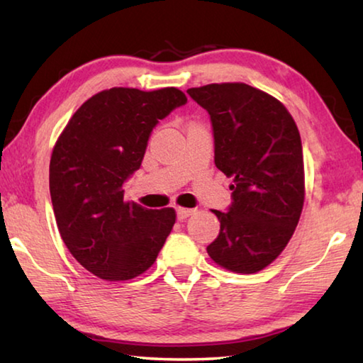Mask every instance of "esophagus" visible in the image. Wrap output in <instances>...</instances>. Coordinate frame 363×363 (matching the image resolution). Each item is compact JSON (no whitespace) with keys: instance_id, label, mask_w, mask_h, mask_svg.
Here are the masks:
<instances>
[{"instance_id":"obj_1","label":"esophagus","mask_w":363,"mask_h":363,"mask_svg":"<svg viewBox=\"0 0 363 363\" xmlns=\"http://www.w3.org/2000/svg\"><path fill=\"white\" fill-rule=\"evenodd\" d=\"M176 214H177V219H187L195 214V210H189V208H176Z\"/></svg>"}]
</instances>
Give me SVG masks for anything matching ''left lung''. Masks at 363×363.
Masks as SVG:
<instances>
[{
	"mask_svg": "<svg viewBox=\"0 0 363 363\" xmlns=\"http://www.w3.org/2000/svg\"><path fill=\"white\" fill-rule=\"evenodd\" d=\"M187 94L210 115L214 164L233 177L230 206L213 210L220 229L206 251L224 269L255 274L284 251L303 211L298 126L277 99L245 83L206 84Z\"/></svg>",
	"mask_w": 363,
	"mask_h": 363,
	"instance_id": "8db88e82",
	"label": "left lung"
}]
</instances>
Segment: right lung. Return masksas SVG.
Instances as JSON below:
<instances>
[{
    "instance_id": "obj_1",
    "label": "right lung",
    "mask_w": 363,
    "mask_h": 363,
    "mask_svg": "<svg viewBox=\"0 0 363 363\" xmlns=\"http://www.w3.org/2000/svg\"><path fill=\"white\" fill-rule=\"evenodd\" d=\"M186 104L176 88H112L86 101L57 139L49 164L54 216L67 248L96 277H138L167 242L173 208L126 203L123 184L140 168L153 128Z\"/></svg>"
}]
</instances>
